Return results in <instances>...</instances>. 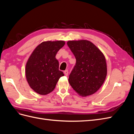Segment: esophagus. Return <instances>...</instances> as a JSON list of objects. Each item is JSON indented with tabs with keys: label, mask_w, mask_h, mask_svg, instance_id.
<instances>
[{
	"label": "esophagus",
	"mask_w": 134,
	"mask_h": 134,
	"mask_svg": "<svg viewBox=\"0 0 134 134\" xmlns=\"http://www.w3.org/2000/svg\"><path fill=\"white\" fill-rule=\"evenodd\" d=\"M64 72L65 75L66 76H68V70H65L64 71Z\"/></svg>",
	"instance_id": "34e87169"
}]
</instances>
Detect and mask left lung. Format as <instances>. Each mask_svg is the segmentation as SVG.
Wrapping results in <instances>:
<instances>
[{
  "label": "left lung",
  "mask_w": 134,
  "mask_h": 134,
  "mask_svg": "<svg viewBox=\"0 0 134 134\" xmlns=\"http://www.w3.org/2000/svg\"><path fill=\"white\" fill-rule=\"evenodd\" d=\"M76 59L69 77L73 90L83 97L94 94L103 84L107 75V64L103 53L87 40L67 42Z\"/></svg>",
  "instance_id": "1"
}]
</instances>
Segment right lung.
Returning a JSON list of instances; mask_svg holds the SVG:
<instances>
[{
    "mask_svg": "<svg viewBox=\"0 0 134 134\" xmlns=\"http://www.w3.org/2000/svg\"><path fill=\"white\" fill-rule=\"evenodd\" d=\"M65 44L63 41H44L36 47L26 66V76L30 87L41 95L53 91L63 72L59 70L55 56Z\"/></svg>",
    "mask_w": 134,
    "mask_h": 134,
    "instance_id": "1",
    "label": "right lung"
}]
</instances>
